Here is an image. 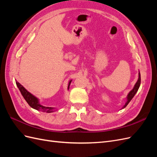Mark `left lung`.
Listing matches in <instances>:
<instances>
[{"mask_svg": "<svg viewBox=\"0 0 157 157\" xmlns=\"http://www.w3.org/2000/svg\"><path fill=\"white\" fill-rule=\"evenodd\" d=\"M140 84H141V76H140V73H139V78H138V80H137V82L136 83L135 86L134 87V88H133L131 91L129 92V94H128L127 96V101L126 103H125V105H124V107H122V109L125 108L128 103H130V101L132 100V99L134 98V96H135V94H136V92H137V90H138L139 88H140Z\"/></svg>", "mask_w": 157, "mask_h": 157, "instance_id": "1", "label": "left lung"}]
</instances>
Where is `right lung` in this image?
I'll list each match as a JSON object with an SVG mask.
<instances>
[{
    "instance_id": "right-lung-1",
    "label": "right lung",
    "mask_w": 157,
    "mask_h": 157,
    "mask_svg": "<svg viewBox=\"0 0 157 157\" xmlns=\"http://www.w3.org/2000/svg\"><path fill=\"white\" fill-rule=\"evenodd\" d=\"M71 81H72V80H70L69 82L68 90L69 88V86H70V84H71ZM16 82L17 86L19 88V90H20V91L23 96V97L24 98L25 101L30 105V107H31L32 108L35 109H36V110H38V111L41 110L43 112H46V113L53 112L54 108L49 107H44L43 105H40L39 101V99H38L35 96H34L33 94H31L30 92H28L27 90L18 82L16 81Z\"/></svg>"
}]
</instances>
